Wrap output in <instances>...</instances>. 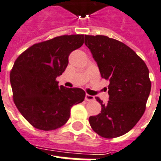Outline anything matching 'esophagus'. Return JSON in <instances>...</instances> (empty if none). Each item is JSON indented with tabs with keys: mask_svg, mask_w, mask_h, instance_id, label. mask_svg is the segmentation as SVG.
<instances>
[{
	"mask_svg": "<svg viewBox=\"0 0 161 161\" xmlns=\"http://www.w3.org/2000/svg\"><path fill=\"white\" fill-rule=\"evenodd\" d=\"M94 99H95V97H94L93 96H92V95H89V94H86V95H85V100H86V101H93Z\"/></svg>",
	"mask_w": 161,
	"mask_h": 161,
	"instance_id": "obj_1",
	"label": "esophagus"
}]
</instances>
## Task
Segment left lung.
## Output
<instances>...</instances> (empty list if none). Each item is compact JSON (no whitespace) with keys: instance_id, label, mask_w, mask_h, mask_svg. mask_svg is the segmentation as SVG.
<instances>
[{"instance_id":"1","label":"left lung","mask_w":161,"mask_h":161,"mask_svg":"<svg viewBox=\"0 0 161 161\" xmlns=\"http://www.w3.org/2000/svg\"><path fill=\"white\" fill-rule=\"evenodd\" d=\"M102 78L109 80V101L99 97L102 111L89 117L92 130L105 138L121 136L130 130L146 110L151 92L149 69L134 50L122 42L105 35H85Z\"/></svg>"}]
</instances>
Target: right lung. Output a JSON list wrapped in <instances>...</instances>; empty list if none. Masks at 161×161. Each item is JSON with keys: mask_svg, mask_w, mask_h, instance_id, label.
Returning <instances> with one entry per match:
<instances>
[{"mask_svg": "<svg viewBox=\"0 0 161 161\" xmlns=\"http://www.w3.org/2000/svg\"><path fill=\"white\" fill-rule=\"evenodd\" d=\"M83 44V35L58 36L32 45L14 63L10 74L14 103L34 127L51 130L64 126L72 107L84 100L83 89L58 86L56 81L69 54Z\"/></svg>", "mask_w": 161, "mask_h": 161, "instance_id": "1", "label": "right lung"}]
</instances>
